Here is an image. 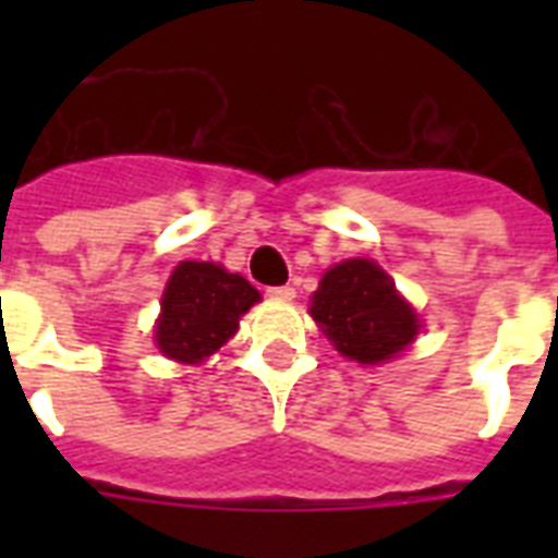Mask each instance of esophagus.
<instances>
[{
    "label": "esophagus",
    "mask_w": 558,
    "mask_h": 558,
    "mask_svg": "<svg viewBox=\"0 0 558 558\" xmlns=\"http://www.w3.org/2000/svg\"><path fill=\"white\" fill-rule=\"evenodd\" d=\"M266 295L275 298V301H295V289L292 287H269Z\"/></svg>",
    "instance_id": "1"
}]
</instances>
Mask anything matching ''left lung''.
<instances>
[{"instance_id":"obj_1","label":"left lung","mask_w":558,"mask_h":558,"mask_svg":"<svg viewBox=\"0 0 558 558\" xmlns=\"http://www.w3.org/2000/svg\"><path fill=\"white\" fill-rule=\"evenodd\" d=\"M310 315L341 356L359 365H381L411 344L420 315L397 292V283L367 257H350L324 271Z\"/></svg>"}]
</instances>
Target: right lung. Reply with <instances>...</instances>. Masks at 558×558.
Wrapping results in <instances>:
<instances>
[{
  "instance_id": "add662e5",
  "label": "right lung",
  "mask_w": 558,
  "mask_h": 558,
  "mask_svg": "<svg viewBox=\"0 0 558 558\" xmlns=\"http://www.w3.org/2000/svg\"><path fill=\"white\" fill-rule=\"evenodd\" d=\"M257 301L260 292L243 275L217 263L182 260L161 295L156 344L173 362L199 365L234 336L240 315Z\"/></svg>"
}]
</instances>
